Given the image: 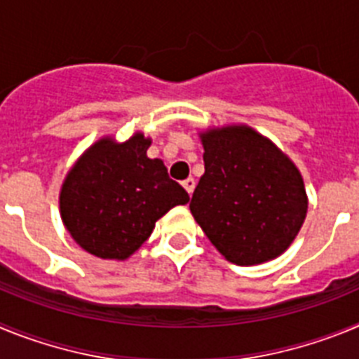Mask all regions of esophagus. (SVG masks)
Wrapping results in <instances>:
<instances>
[{
	"label": "esophagus",
	"mask_w": 359,
	"mask_h": 359,
	"mask_svg": "<svg viewBox=\"0 0 359 359\" xmlns=\"http://www.w3.org/2000/svg\"><path fill=\"white\" fill-rule=\"evenodd\" d=\"M183 187H185V190L189 192V194H192L196 189V180L194 177H187L185 182H183Z\"/></svg>",
	"instance_id": "34e87169"
}]
</instances>
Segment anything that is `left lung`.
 Masks as SVG:
<instances>
[{"label":"left lung","mask_w":359,"mask_h":359,"mask_svg":"<svg viewBox=\"0 0 359 359\" xmlns=\"http://www.w3.org/2000/svg\"><path fill=\"white\" fill-rule=\"evenodd\" d=\"M205 174L190 212L217 252L255 266L286 252L307 215L304 177L273 142L233 123L199 133Z\"/></svg>","instance_id":"1"}]
</instances>
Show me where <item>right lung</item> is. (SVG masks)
I'll return each mask as SVG.
<instances>
[{"label": "right lung", "instance_id": "obj_1", "mask_svg": "<svg viewBox=\"0 0 359 359\" xmlns=\"http://www.w3.org/2000/svg\"><path fill=\"white\" fill-rule=\"evenodd\" d=\"M149 145L151 138L140 131L126 142L104 136L82 152L62 182V223L72 239L98 259H129L158 219L189 203L163 161L147 156Z\"/></svg>", "mask_w": 359, "mask_h": 359}]
</instances>
